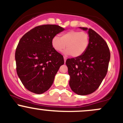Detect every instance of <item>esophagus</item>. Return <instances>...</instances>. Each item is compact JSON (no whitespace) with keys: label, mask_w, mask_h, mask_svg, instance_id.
I'll return each instance as SVG.
<instances>
[{"label":"esophagus","mask_w":123,"mask_h":123,"mask_svg":"<svg viewBox=\"0 0 123 123\" xmlns=\"http://www.w3.org/2000/svg\"><path fill=\"white\" fill-rule=\"evenodd\" d=\"M64 62L65 63V62H66V60H67V58H65V57H64Z\"/></svg>","instance_id":"esophagus-1"}]
</instances>
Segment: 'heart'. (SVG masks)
Wrapping results in <instances>:
<instances>
[{"label":"heart","instance_id":"obj_1","mask_svg":"<svg viewBox=\"0 0 123 123\" xmlns=\"http://www.w3.org/2000/svg\"><path fill=\"white\" fill-rule=\"evenodd\" d=\"M89 44V34L86 32L71 30L63 33L61 37L55 36L52 39V46L58 52H61L66 47L64 54L76 58L83 55Z\"/></svg>","mask_w":123,"mask_h":123}]
</instances>
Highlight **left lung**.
<instances>
[{"instance_id":"obj_1","label":"left lung","mask_w":123,"mask_h":123,"mask_svg":"<svg viewBox=\"0 0 123 123\" xmlns=\"http://www.w3.org/2000/svg\"><path fill=\"white\" fill-rule=\"evenodd\" d=\"M87 31L89 44L83 55L67 59L66 65L71 90L79 95L92 93L99 87L106 76L110 60L107 43L91 28L79 27Z\"/></svg>"}]
</instances>
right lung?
Instances as JSON below:
<instances>
[{"label":"right lung","mask_w":123,"mask_h":123,"mask_svg":"<svg viewBox=\"0 0 123 123\" xmlns=\"http://www.w3.org/2000/svg\"><path fill=\"white\" fill-rule=\"evenodd\" d=\"M56 25L35 27L24 34L15 51L17 72L25 87L42 94L54 83L59 67L64 64L63 56L52 46V39L64 30Z\"/></svg>","instance_id":"obj_1"}]
</instances>
